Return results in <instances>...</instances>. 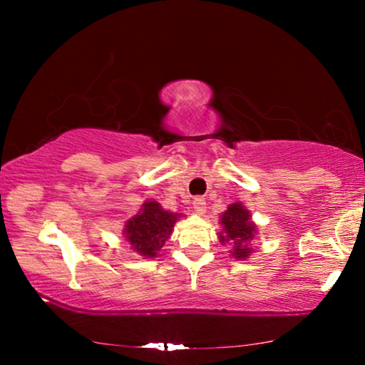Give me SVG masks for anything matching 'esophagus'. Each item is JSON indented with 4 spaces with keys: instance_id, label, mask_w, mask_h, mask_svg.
Wrapping results in <instances>:
<instances>
[{
    "instance_id": "1",
    "label": "esophagus",
    "mask_w": 365,
    "mask_h": 365,
    "mask_svg": "<svg viewBox=\"0 0 365 365\" xmlns=\"http://www.w3.org/2000/svg\"><path fill=\"white\" fill-rule=\"evenodd\" d=\"M193 207H195V211L197 214H205L206 212V200H205V197H202V196L195 197Z\"/></svg>"
}]
</instances>
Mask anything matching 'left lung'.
<instances>
[{
	"mask_svg": "<svg viewBox=\"0 0 365 365\" xmlns=\"http://www.w3.org/2000/svg\"><path fill=\"white\" fill-rule=\"evenodd\" d=\"M222 225H224L222 227L224 232L219 235L220 242L235 245V250L232 252L235 257H248L252 252V248H250V242L256 230V225L251 222L250 212L240 202H235L222 214Z\"/></svg>",
	"mask_w": 365,
	"mask_h": 365,
	"instance_id": "8db88e82",
	"label": "left lung"
}]
</instances>
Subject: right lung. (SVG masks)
I'll list each match as a JSON object with an SVG mask.
<instances>
[{
	"label": "right lung",
	"instance_id": "obj_1",
	"mask_svg": "<svg viewBox=\"0 0 365 365\" xmlns=\"http://www.w3.org/2000/svg\"><path fill=\"white\" fill-rule=\"evenodd\" d=\"M177 217L178 214L164 211L158 202L146 201L141 211L127 222L123 235L138 255L156 257L170 237Z\"/></svg>",
	"mask_w": 365,
	"mask_h": 365
}]
</instances>
